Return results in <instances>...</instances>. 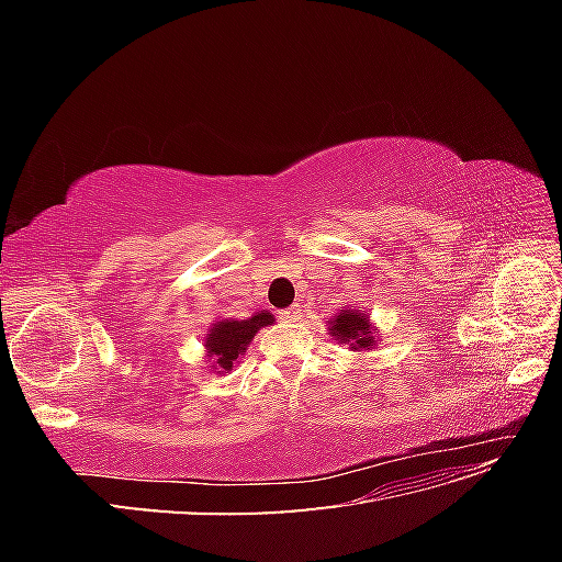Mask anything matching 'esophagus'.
I'll return each mask as SVG.
<instances>
[{"instance_id":"1","label":"esophagus","mask_w":562,"mask_h":562,"mask_svg":"<svg viewBox=\"0 0 562 562\" xmlns=\"http://www.w3.org/2000/svg\"><path fill=\"white\" fill-rule=\"evenodd\" d=\"M302 316V304H293V307H288L281 312V318L283 321H300Z\"/></svg>"}]
</instances>
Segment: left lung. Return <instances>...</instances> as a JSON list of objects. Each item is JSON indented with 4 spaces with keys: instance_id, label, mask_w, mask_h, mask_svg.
Here are the masks:
<instances>
[{
    "instance_id": "left-lung-1",
    "label": "left lung",
    "mask_w": 562,
    "mask_h": 562,
    "mask_svg": "<svg viewBox=\"0 0 562 562\" xmlns=\"http://www.w3.org/2000/svg\"><path fill=\"white\" fill-rule=\"evenodd\" d=\"M330 333L339 339V345H351V349H370L375 337L370 335L368 316L351 310H339V316L330 321Z\"/></svg>"
}]
</instances>
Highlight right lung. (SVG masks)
Masks as SVG:
<instances>
[{
    "instance_id": "obj_1",
    "label": "right lung",
    "mask_w": 562,
    "mask_h": 562,
    "mask_svg": "<svg viewBox=\"0 0 562 562\" xmlns=\"http://www.w3.org/2000/svg\"><path fill=\"white\" fill-rule=\"evenodd\" d=\"M271 323H274V316L269 312H260L252 318H244V321H220L206 337L209 353L213 356L220 368L232 370V363L239 359V353H244L255 333H258L262 326H271Z\"/></svg>"
}]
</instances>
